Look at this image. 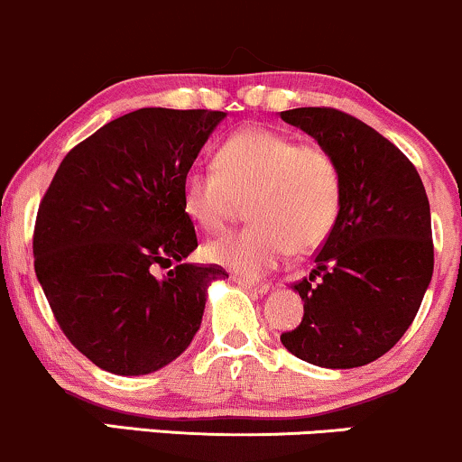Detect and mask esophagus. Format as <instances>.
Listing matches in <instances>:
<instances>
[{
	"mask_svg": "<svg viewBox=\"0 0 462 462\" xmlns=\"http://www.w3.org/2000/svg\"><path fill=\"white\" fill-rule=\"evenodd\" d=\"M232 280H235L238 286H243V289L252 291V293H258V295L269 293V289H272V286H269V284L256 282V280H247V278H232Z\"/></svg>",
	"mask_w": 462,
	"mask_h": 462,
	"instance_id": "1",
	"label": "esophagus"
}]
</instances>
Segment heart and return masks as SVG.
I'll return each instance as SVG.
<instances>
[{
	"label": "heart",
	"instance_id": "1",
	"mask_svg": "<svg viewBox=\"0 0 462 462\" xmlns=\"http://www.w3.org/2000/svg\"><path fill=\"white\" fill-rule=\"evenodd\" d=\"M182 198L206 232L226 227L238 199L249 198L252 224L219 236L206 252L221 267L258 278L328 236L341 204V176L326 147L254 125L219 147L217 167L189 169Z\"/></svg>",
	"mask_w": 462,
	"mask_h": 462
}]
</instances>
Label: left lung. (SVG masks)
I'll use <instances>...</instances> for the list:
<instances>
[{
    "label": "left lung",
    "instance_id": "obj_1",
    "mask_svg": "<svg viewBox=\"0 0 462 462\" xmlns=\"http://www.w3.org/2000/svg\"><path fill=\"white\" fill-rule=\"evenodd\" d=\"M280 116L326 147L341 176L338 215L317 267L295 284L304 319L280 341L317 367H363L404 337L432 280L426 189L404 153L356 116L334 108Z\"/></svg>",
    "mask_w": 462,
    "mask_h": 462
}]
</instances>
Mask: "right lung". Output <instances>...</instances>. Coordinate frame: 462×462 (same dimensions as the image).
<instances>
[{
  "label": "right lung",
  "mask_w": 462,
  "mask_h": 462,
  "mask_svg": "<svg viewBox=\"0 0 462 462\" xmlns=\"http://www.w3.org/2000/svg\"><path fill=\"white\" fill-rule=\"evenodd\" d=\"M224 119L171 108L119 116L67 153L41 201L36 278L65 337L99 369L145 375L176 360L199 330L208 286L227 278L184 263L198 235L182 198Z\"/></svg>",
  "instance_id": "1"
}]
</instances>
